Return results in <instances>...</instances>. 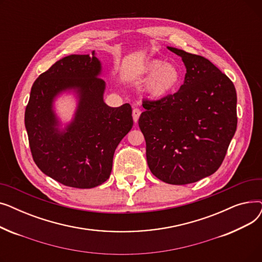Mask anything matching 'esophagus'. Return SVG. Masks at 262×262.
Masks as SVG:
<instances>
[{"label":"esophagus","mask_w":262,"mask_h":262,"mask_svg":"<svg viewBox=\"0 0 262 262\" xmlns=\"http://www.w3.org/2000/svg\"><path fill=\"white\" fill-rule=\"evenodd\" d=\"M140 115H141V110L139 108H134V110H133V119H134L135 123L138 122Z\"/></svg>","instance_id":"obj_1"}]
</instances>
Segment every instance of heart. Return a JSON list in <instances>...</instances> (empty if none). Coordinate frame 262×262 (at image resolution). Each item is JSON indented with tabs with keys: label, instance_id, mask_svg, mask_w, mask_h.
Returning <instances> with one entry per match:
<instances>
[{
	"label": "heart",
	"instance_id": "1",
	"mask_svg": "<svg viewBox=\"0 0 262 262\" xmlns=\"http://www.w3.org/2000/svg\"><path fill=\"white\" fill-rule=\"evenodd\" d=\"M148 76L145 80L144 91L152 99H162L171 93L181 81V71L172 62H162L159 59L149 60L141 72Z\"/></svg>",
	"mask_w": 262,
	"mask_h": 262
}]
</instances>
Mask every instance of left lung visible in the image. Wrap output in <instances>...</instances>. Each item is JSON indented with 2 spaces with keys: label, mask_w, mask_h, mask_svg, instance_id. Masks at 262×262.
<instances>
[{
  "label": "left lung",
  "mask_w": 262,
  "mask_h": 262,
  "mask_svg": "<svg viewBox=\"0 0 262 262\" xmlns=\"http://www.w3.org/2000/svg\"><path fill=\"white\" fill-rule=\"evenodd\" d=\"M168 49L186 66L184 84L160 100H144L138 123L150 172L167 184L187 185L222 164L237 129V93L208 59Z\"/></svg>",
  "instance_id": "1"
}]
</instances>
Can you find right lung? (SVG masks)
<instances>
[{"mask_svg":"<svg viewBox=\"0 0 262 262\" xmlns=\"http://www.w3.org/2000/svg\"><path fill=\"white\" fill-rule=\"evenodd\" d=\"M94 51L70 55L55 62L33 84L25 109V128L37 167L56 182L89 189L112 173L115 150L133 127L132 107L104 103L105 81ZM74 90L79 104L73 122L61 131L52 110L54 98Z\"/></svg>","mask_w":262,"mask_h":262,"instance_id":"obj_1","label":"right lung"}]
</instances>
